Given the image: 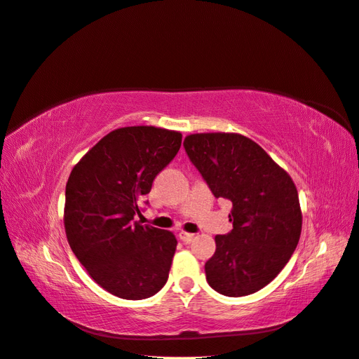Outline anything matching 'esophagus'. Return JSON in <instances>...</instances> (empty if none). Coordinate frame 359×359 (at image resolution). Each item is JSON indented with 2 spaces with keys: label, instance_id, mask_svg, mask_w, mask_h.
I'll return each instance as SVG.
<instances>
[{
  "label": "esophagus",
  "instance_id": "esophagus-1",
  "mask_svg": "<svg viewBox=\"0 0 359 359\" xmlns=\"http://www.w3.org/2000/svg\"><path fill=\"white\" fill-rule=\"evenodd\" d=\"M180 238H181V240H182L184 243H186V244H190V243L194 241V238H196V236H194V233H189V232L181 231V232H180Z\"/></svg>",
  "mask_w": 359,
  "mask_h": 359
}]
</instances>
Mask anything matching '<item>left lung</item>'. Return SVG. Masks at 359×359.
I'll return each mask as SVG.
<instances>
[{"label": "left lung", "mask_w": 359, "mask_h": 359, "mask_svg": "<svg viewBox=\"0 0 359 359\" xmlns=\"http://www.w3.org/2000/svg\"><path fill=\"white\" fill-rule=\"evenodd\" d=\"M184 148L214 196L232 202L233 229L215 236L206 281L226 297L260 290L285 268L299 241L295 182L262 147L240 133H193Z\"/></svg>", "instance_id": "1"}]
</instances>
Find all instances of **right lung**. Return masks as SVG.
Segmentation results:
<instances>
[{"instance_id":"obj_1","label":"right lung","mask_w":359,"mask_h":359,"mask_svg":"<svg viewBox=\"0 0 359 359\" xmlns=\"http://www.w3.org/2000/svg\"><path fill=\"white\" fill-rule=\"evenodd\" d=\"M181 139L180 132L154 126L116 128L70 172L67 241L90 277L118 298H149L168 281L175 235L133 219L157 173L177 156Z\"/></svg>"}]
</instances>
